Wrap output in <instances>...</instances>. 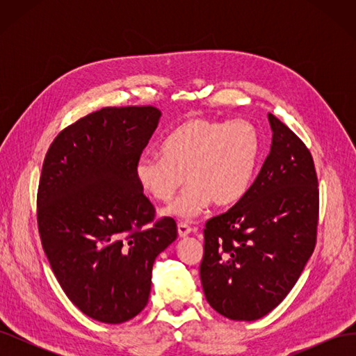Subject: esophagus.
<instances>
[{
  "label": "esophagus",
  "mask_w": 356,
  "mask_h": 356,
  "mask_svg": "<svg viewBox=\"0 0 356 356\" xmlns=\"http://www.w3.org/2000/svg\"><path fill=\"white\" fill-rule=\"evenodd\" d=\"M196 232H197V229L190 227L188 222H186V221L178 222V234L181 236V238H186V236H188L190 233H196Z\"/></svg>",
  "instance_id": "34e87169"
}]
</instances>
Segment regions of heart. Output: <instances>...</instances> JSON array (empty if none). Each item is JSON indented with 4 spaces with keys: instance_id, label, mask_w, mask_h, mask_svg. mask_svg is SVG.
I'll return each instance as SVG.
<instances>
[{
    "instance_id": "1",
    "label": "heart",
    "mask_w": 356,
    "mask_h": 356,
    "mask_svg": "<svg viewBox=\"0 0 356 356\" xmlns=\"http://www.w3.org/2000/svg\"><path fill=\"white\" fill-rule=\"evenodd\" d=\"M260 152V134L250 122L190 118L166 136L161 153L144 154L136 161L135 177L139 187L159 202L170 200L187 178L188 186L168 213L193 220L211 200L222 208L245 197Z\"/></svg>"
}]
</instances>
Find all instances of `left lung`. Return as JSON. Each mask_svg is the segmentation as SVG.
Masks as SVG:
<instances>
[{"instance_id":"8db88e82","label":"left lung","mask_w":356,"mask_h":356,"mask_svg":"<svg viewBox=\"0 0 356 356\" xmlns=\"http://www.w3.org/2000/svg\"><path fill=\"white\" fill-rule=\"evenodd\" d=\"M270 153L245 197L207 221L200 263L204 297L233 321L272 312L316 245L318 177L309 148L273 114Z\"/></svg>"}]
</instances>
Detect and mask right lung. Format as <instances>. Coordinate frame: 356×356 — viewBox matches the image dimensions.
<instances>
[{"instance_id": "1", "label": "right lung", "mask_w": 356, "mask_h": 356, "mask_svg": "<svg viewBox=\"0 0 356 356\" xmlns=\"http://www.w3.org/2000/svg\"><path fill=\"white\" fill-rule=\"evenodd\" d=\"M160 115L152 105L105 106L59 132L42 163V250L72 305L105 324L147 306L156 257L178 234L174 218L156 220L135 177Z\"/></svg>"}]
</instances>
